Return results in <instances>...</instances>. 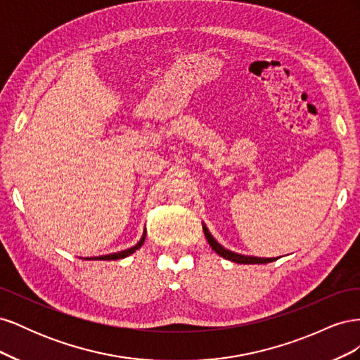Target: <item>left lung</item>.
<instances>
[{"mask_svg": "<svg viewBox=\"0 0 360 360\" xmlns=\"http://www.w3.org/2000/svg\"><path fill=\"white\" fill-rule=\"evenodd\" d=\"M202 231H204V236L207 238V242H209V245L212 246V249L214 250V252L217 255H221L225 259L234 261V263H238V264H266V263H271V261L281 258V257L264 258V257H252V255H243V254L233 252V250L224 248L219 242L216 240V238L212 236V233L209 231V228L205 226L204 222H202Z\"/></svg>", "mask_w": 360, "mask_h": 360, "instance_id": "8db88e82", "label": "left lung"}]
</instances>
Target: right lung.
Here are the masks:
<instances>
[{
    "mask_svg": "<svg viewBox=\"0 0 360 360\" xmlns=\"http://www.w3.org/2000/svg\"><path fill=\"white\" fill-rule=\"evenodd\" d=\"M146 234H147V231L144 230L143 236H141V238H139V242H138L135 246H130V248H127V249H124V250H120V252H112V254L99 255V257H86V258H84V259H122V258H126V257H129V255H132L134 252H136V250H138L141 246H143V243L146 242Z\"/></svg>",
    "mask_w": 360,
    "mask_h": 360,
    "instance_id": "add662e5",
    "label": "right lung"
}]
</instances>
